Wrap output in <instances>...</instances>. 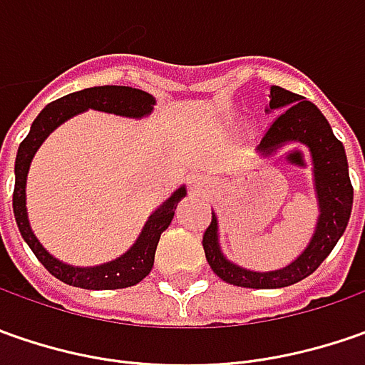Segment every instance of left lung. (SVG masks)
<instances>
[{
    "label": "left lung",
    "mask_w": 365,
    "mask_h": 365,
    "mask_svg": "<svg viewBox=\"0 0 365 365\" xmlns=\"http://www.w3.org/2000/svg\"><path fill=\"white\" fill-rule=\"evenodd\" d=\"M280 115L266 130L259 148L270 154L288 142L307 144L315 162V189L321 215L309 247L292 264L272 272H252L223 258L217 244V219L211 213V223L203 233L205 258L221 280L244 288H282L311 276L331 254L344 235L351 215L354 187L347 173L344 144L333 135L329 121L304 97L278 85L270 87V109Z\"/></svg>",
    "instance_id": "1"
}]
</instances>
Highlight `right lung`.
Here are the masks:
<instances>
[{
  "instance_id": "right-lung-1",
  "label": "right lung",
  "mask_w": 365,
  "mask_h": 365,
  "mask_svg": "<svg viewBox=\"0 0 365 365\" xmlns=\"http://www.w3.org/2000/svg\"><path fill=\"white\" fill-rule=\"evenodd\" d=\"M154 97L146 91L132 89V87H118V85H106V87H91L83 91L64 95L61 99L52 101L40 111V115L32 123L30 133L24 138V142L18 148L16 156V187H14V215L20 230L21 237L34 256L40 259V264L48 270L54 278L63 280L64 284L71 287L87 288V290H115V288H128L144 280L152 266H154V254L156 245L160 240L162 232L170 225L175 217L176 203L187 195L185 187L176 190L175 195L162 203L146 221L144 230L140 233L138 242L121 256V258L107 262L101 266L93 268H75L66 266L61 259L52 258L48 252L40 245L36 235L30 230L28 213H26V176L30 162L34 158L36 150L44 142L54 128H58L63 121L77 115L85 109H99L115 115L125 118H142L152 111Z\"/></svg>"
}]
</instances>
